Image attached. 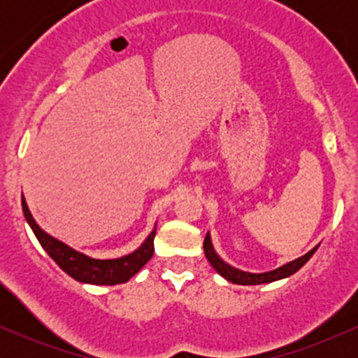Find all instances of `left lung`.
Listing matches in <instances>:
<instances>
[{
	"label": "left lung",
	"mask_w": 358,
	"mask_h": 358,
	"mask_svg": "<svg viewBox=\"0 0 358 358\" xmlns=\"http://www.w3.org/2000/svg\"><path fill=\"white\" fill-rule=\"evenodd\" d=\"M203 250H205V257L208 259V262L212 264V268L217 271V273L220 274L222 278H225L227 281L234 282V285H264V282H273V281H278V279H282V278H287L291 276V274L296 273L298 269H301L303 266L306 264L308 261H310V257L315 254V249H311L310 252L305 254L303 257L299 259H294L293 262H289V264H285L282 268H278L274 271H269V273H262V274H252V273H244V271H239L236 268H232V266L225 264L222 259L217 256L215 250L212 248V242H210V236H205V241H203Z\"/></svg>",
	"instance_id": "1"
}]
</instances>
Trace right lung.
<instances>
[{"instance_id":"obj_1","label":"right lung","mask_w":358,"mask_h":358,"mask_svg":"<svg viewBox=\"0 0 358 358\" xmlns=\"http://www.w3.org/2000/svg\"><path fill=\"white\" fill-rule=\"evenodd\" d=\"M22 207L24 219L30 224L31 231L35 232L36 239H38L42 248L47 250L48 256H50L57 264L60 266L69 276L80 282H89V285H121V282L129 281L134 274L138 273L143 266L153 257L155 252V231L148 236V239L143 242V245L138 250H134L133 254L119 259H92L87 257L85 254L77 252L65 245L64 242L53 239L48 236L47 232H43L38 227L34 217H31L30 210H28V205L24 202V196H22Z\"/></svg>"}]
</instances>
